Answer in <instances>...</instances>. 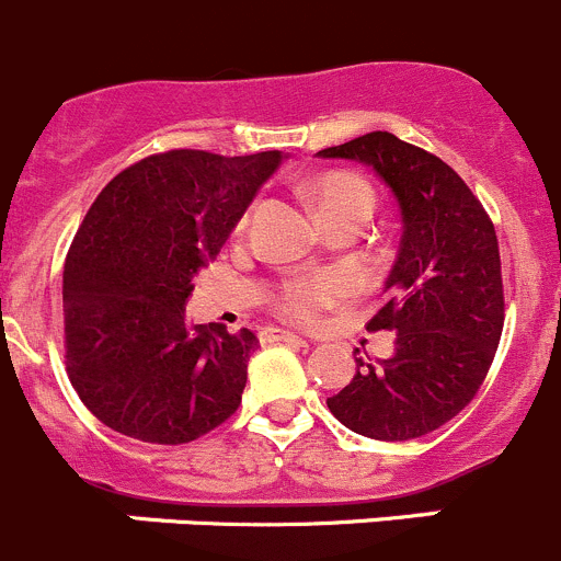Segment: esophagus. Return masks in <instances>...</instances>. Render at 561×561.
Returning <instances> with one entry per match:
<instances>
[{"label":"esophagus","mask_w":561,"mask_h":561,"mask_svg":"<svg viewBox=\"0 0 561 561\" xmlns=\"http://www.w3.org/2000/svg\"><path fill=\"white\" fill-rule=\"evenodd\" d=\"M264 339H270V341H286V344H295V346H308L306 339H300V335L289 333V330H266Z\"/></svg>","instance_id":"34e87169"}]
</instances>
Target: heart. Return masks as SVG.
<instances>
[{"label": "heart", "instance_id": "obj_1", "mask_svg": "<svg viewBox=\"0 0 561 561\" xmlns=\"http://www.w3.org/2000/svg\"><path fill=\"white\" fill-rule=\"evenodd\" d=\"M308 197H311L317 217L324 222L344 220H369L375 211V190L355 173H324L308 184ZM346 284L339 275H306L295 277L286 284L280 295V308L291 319H311L319 306H328L335 297L344 295Z\"/></svg>", "mask_w": 561, "mask_h": 561}]
</instances>
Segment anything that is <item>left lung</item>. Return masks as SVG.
I'll use <instances>...</instances> for the list:
<instances>
[{"instance_id": "left-lung-1", "label": "left lung", "mask_w": 561, "mask_h": 561, "mask_svg": "<svg viewBox=\"0 0 561 561\" xmlns=\"http://www.w3.org/2000/svg\"><path fill=\"white\" fill-rule=\"evenodd\" d=\"M380 175L402 217L388 302L366 324L393 330V355L355 357L350 386L328 399L346 430L375 440H410L455 419L482 386L501 328L499 239L466 181L444 162L388 131L319 151Z\"/></svg>"}]
</instances>
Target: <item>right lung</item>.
<instances>
[{"mask_svg":"<svg viewBox=\"0 0 561 561\" xmlns=\"http://www.w3.org/2000/svg\"><path fill=\"white\" fill-rule=\"evenodd\" d=\"M280 151H168L101 190L62 272L66 366L84 408L142 444L179 446L242 402L253 330L190 324L192 277L217 259Z\"/></svg>","mask_w":561,"mask_h":561,"instance_id":"obj_1","label":"right lung"}]
</instances>
